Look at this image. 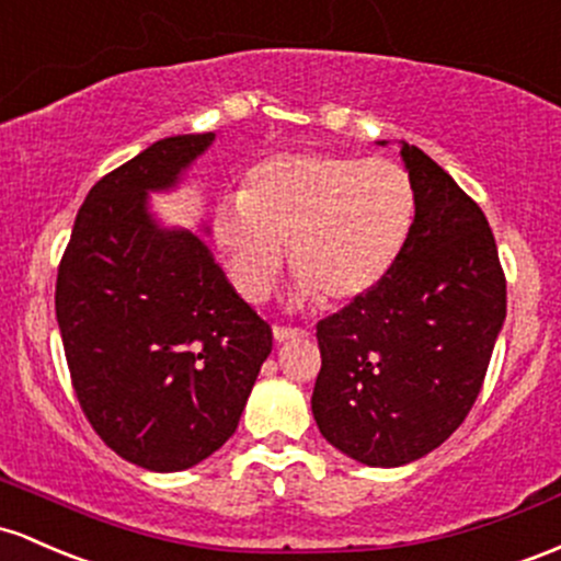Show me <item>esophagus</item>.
<instances>
[{
    "label": "esophagus",
    "instance_id": "obj_1",
    "mask_svg": "<svg viewBox=\"0 0 561 561\" xmlns=\"http://www.w3.org/2000/svg\"><path fill=\"white\" fill-rule=\"evenodd\" d=\"M306 332L298 330V328H274V341L276 343H285V341H293V337H304Z\"/></svg>",
    "mask_w": 561,
    "mask_h": 561
}]
</instances>
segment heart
I'll use <instances>...</instances> for the list:
<instances>
[{
	"label": "heart",
	"mask_w": 561,
	"mask_h": 561,
	"mask_svg": "<svg viewBox=\"0 0 561 561\" xmlns=\"http://www.w3.org/2000/svg\"><path fill=\"white\" fill-rule=\"evenodd\" d=\"M417 194L391 159L279 151L252 164L239 196L213 215V237L233 287L257 304L279 276L285 250L298 274L295 300L351 304L370 295L410 242Z\"/></svg>",
	"instance_id": "heart-1"
}]
</instances>
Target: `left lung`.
Listing matches in <instances>:
<instances>
[{
  "mask_svg": "<svg viewBox=\"0 0 561 561\" xmlns=\"http://www.w3.org/2000/svg\"><path fill=\"white\" fill-rule=\"evenodd\" d=\"M399 153L417 194L410 242L370 295L317 324L311 397L324 439L380 469L423 458L466 421L506 319L484 213L417 146Z\"/></svg>",
  "mask_w": 561,
  "mask_h": 561,
  "instance_id": "left-lung-1",
  "label": "left lung"
}]
</instances>
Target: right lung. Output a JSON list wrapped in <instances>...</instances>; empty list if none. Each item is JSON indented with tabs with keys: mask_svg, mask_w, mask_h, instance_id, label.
<instances>
[{
	"mask_svg": "<svg viewBox=\"0 0 561 561\" xmlns=\"http://www.w3.org/2000/svg\"><path fill=\"white\" fill-rule=\"evenodd\" d=\"M215 133L172 135L103 175L79 207L58 268L55 317L82 412L149 471H183L237 431L271 328L239 298L199 233L164 229L170 191Z\"/></svg>",
	"mask_w": 561,
	"mask_h": 561,
	"instance_id": "right-lung-1",
	"label": "right lung"
}]
</instances>
